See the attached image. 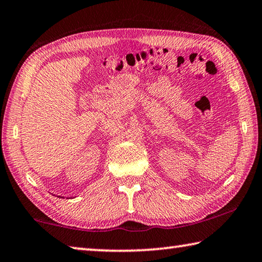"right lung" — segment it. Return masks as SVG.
<instances>
[{
  "instance_id": "1",
  "label": "right lung",
  "mask_w": 262,
  "mask_h": 262,
  "mask_svg": "<svg viewBox=\"0 0 262 262\" xmlns=\"http://www.w3.org/2000/svg\"><path fill=\"white\" fill-rule=\"evenodd\" d=\"M57 198H63V196H60V195H57ZM64 199V198H63ZM67 199H69V198H67ZM70 199H72V198H70Z\"/></svg>"
}]
</instances>
